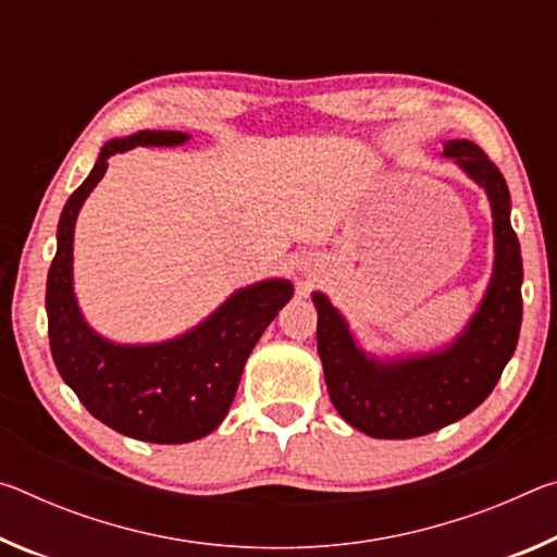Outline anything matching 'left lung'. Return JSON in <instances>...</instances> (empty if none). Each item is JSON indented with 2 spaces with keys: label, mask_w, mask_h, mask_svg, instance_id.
<instances>
[{
  "label": "left lung",
  "mask_w": 557,
  "mask_h": 557,
  "mask_svg": "<svg viewBox=\"0 0 557 557\" xmlns=\"http://www.w3.org/2000/svg\"><path fill=\"white\" fill-rule=\"evenodd\" d=\"M442 157L484 188L494 219V270L461 334L432 351L379 358L358 344L324 292H312L329 398L348 425L369 437L430 435L479 408L511 361L521 332L523 265L506 178L469 139H449Z\"/></svg>",
  "instance_id": "8db88e82"
}]
</instances>
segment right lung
<instances>
[{
	"instance_id": "right-lung-1",
	"label": "right lung",
	"mask_w": 557,
	"mask_h": 557,
	"mask_svg": "<svg viewBox=\"0 0 557 557\" xmlns=\"http://www.w3.org/2000/svg\"><path fill=\"white\" fill-rule=\"evenodd\" d=\"M186 143V132L174 129H143L106 143L86 182L63 206L46 280L49 342L61 379L92 418L154 445H184L221 425L250 351L295 295L289 280H260L235 289L194 329L157 344L110 342L86 322L73 292V233L83 203L106 176L112 154Z\"/></svg>"
}]
</instances>
